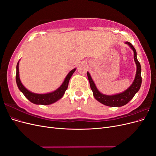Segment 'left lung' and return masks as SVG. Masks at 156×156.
<instances>
[{
  "label": "left lung",
  "mask_w": 156,
  "mask_h": 156,
  "mask_svg": "<svg viewBox=\"0 0 156 156\" xmlns=\"http://www.w3.org/2000/svg\"><path fill=\"white\" fill-rule=\"evenodd\" d=\"M125 44L128 45L130 47V48L133 51L134 60L136 66V72L134 81L133 83L131 84V85L127 90H126L125 91L119 94H115V95H106V94L101 93L98 90L89 72H87V76L90 83V86L91 90L93 92L94 97L99 102L108 107H122L126 105L134 97L135 94L139 90L141 83H142L141 66L137 60V58H136V50L129 42L126 41L125 42Z\"/></svg>",
  "instance_id": "8db88e82"
}]
</instances>
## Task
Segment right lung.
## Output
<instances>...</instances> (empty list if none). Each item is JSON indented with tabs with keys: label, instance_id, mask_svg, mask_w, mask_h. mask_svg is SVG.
<instances>
[{
	"label": "right lung",
	"instance_id": "right-lung-1",
	"mask_svg": "<svg viewBox=\"0 0 156 156\" xmlns=\"http://www.w3.org/2000/svg\"><path fill=\"white\" fill-rule=\"evenodd\" d=\"M19 63H20V61L17 62L16 66V77L18 88L20 89V90L23 94H24V96L28 99V100L30 102L36 105H50L56 101H57L60 99L62 98L66 90L68 88L70 78L72 77V75L75 72V71L76 70V68H74L72 70H71L67 75V76L66 77L62 84H61L60 87L56 89V90L47 94H36L29 91V90H27L21 83L20 78V72H19Z\"/></svg>",
	"mask_w": 156,
	"mask_h": 156
}]
</instances>
